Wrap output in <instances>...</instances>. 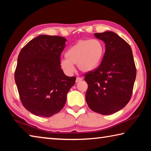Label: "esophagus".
Segmentation results:
<instances>
[{
	"mask_svg": "<svg viewBox=\"0 0 151 151\" xmlns=\"http://www.w3.org/2000/svg\"><path fill=\"white\" fill-rule=\"evenodd\" d=\"M82 80H83V78H81V77H76V83H78V82L81 81Z\"/></svg>",
	"mask_w": 151,
	"mask_h": 151,
	"instance_id": "obj_1",
	"label": "esophagus"
}]
</instances>
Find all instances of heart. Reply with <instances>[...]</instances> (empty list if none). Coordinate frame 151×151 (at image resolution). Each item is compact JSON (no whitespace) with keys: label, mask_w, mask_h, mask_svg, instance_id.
<instances>
[{"label":"heart","mask_w":151,"mask_h":151,"mask_svg":"<svg viewBox=\"0 0 151 151\" xmlns=\"http://www.w3.org/2000/svg\"><path fill=\"white\" fill-rule=\"evenodd\" d=\"M105 52V46L101 40H80L65 53L66 58L60 62V67L68 75L75 72L73 65L83 72H90L100 65Z\"/></svg>","instance_id":"obj_1"}]
</instances>
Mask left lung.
Wrapping results in <instances>:
<instances>
[{
    "mask_svg": "<svg viewBox=\"0 0 151 151\" xmlns=\"http://www.w3.org/2000/svg\"><path fill=\"white\" fill-rule=\"evenodd\" d=\"M105 43L101 65L86 73V101L92 111L104 115L113 114L127 105L131 98L137 70L130 45L111 31L94 33Z\"/></svg>",
    "mask_w": 151,
    "mask_h": 151,
    "instance_id": "8db88e82",
    "label": "left lung"
}]
</instances>
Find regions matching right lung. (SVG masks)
Here are the masks:
<instances>
[{"label": "right lung", "instance_id": "add662e5", "mask_svg": "<svg viewBox=\"0 0 151 151\" xmlns=\"http://www.w3.org/2000/svg\"><path fill=\"white\" fill-rule=\"evenodd\" d=\"M65 38L39 35L22 48L14 80L22 105L36 116L50 117L60 112L75 76H67L60 67Z\"/></svg>", "mask_w": 151, "mask_h": 151}]
</instances>
